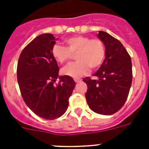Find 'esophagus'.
<instances>
[{
	"label": "esophagus",
	"mask_w": 149,
	"mask_h": 149,
	"mask_svg": "<svg viewBox=\"0 0 149 149\" xmlns=\"http://www.w3.org/2000/svg\"><path fill=\"white\" fill-rule=\"evenodd\" d=\"M81 79H74V81H75V83H77V84H79V83L81 82Z\"/></svg>",
	"instance_id": "1"
}]
</instances>
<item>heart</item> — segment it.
Returning <instances> with one entry per match:
<instances>
[{"instance_id": "obj_1", "label": "heart", "mask_w": 149, "mask_h": 149, "mask_svg": "<svg viewBox=\"0 0 149 149\" xmlns=\"http://www.w3.org/2000/svg\"><path fill=\"white\" fill-rule=\"evenodd\" d=\"M67 47L56 44L52 47L51 54L60 64L68 62L74 54L77 61L71 63L62 69L65 76L78 78L89 72V68L96 69L104 63L106 56L104 43L98 38L91 39L89 36L77 35L65 40Z\"/></svg>"}]
</instances>
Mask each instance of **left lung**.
Segmentation results:
<instances>
[{
    "label": "left lung",
    "instance_id": "obj_1",
    "mask_svg": "<svg viewBox=\"0 0 149 149\" xmlns=\"http://www.w3.org/2000/svg\"><path fill=\"white\" fill-rule=\"evenodd\" d=\"M98 36L103 41L106 57L94 74L96 80L89 77L83 80L87 85L86 99L89 108L102 115H112L125 103L132 83L131 56L118 39L104 31Z\"/></svg>",
    "mask_w": 149,
    "mask_h": 149
}]
</instances>
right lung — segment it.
I'll return each instance as SVG.
<instances>
[{"instance_id":"1","label":"right lung","mask_w":149,"mask_h":149,"mask_svg":"<svg viewBox=\"0 0 149 149\" xmlns=\"http://www.w3.org/2000/svg\"><path fill=\"white\" fill-rule=\"evenodd\" d=\"M55 37L51 33L38 36L21 53L17 79L24 101L34 113L53 120L65 113L75 82L68 76L58 77L59 66L51 54Z\"/></svg>"}]
</instances>
